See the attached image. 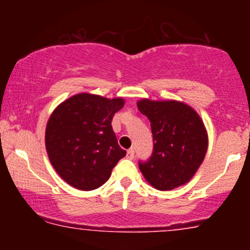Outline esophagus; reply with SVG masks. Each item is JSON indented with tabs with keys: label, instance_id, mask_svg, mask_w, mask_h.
Wrapping results in <instances>:
<instances>
[{
	"label": "esophagus",
	"instance_id": "34e87169",
	"mask_svg": "<svg viewBox=\"0 0 250 250\" xmlns=\"http://www.w3.org/2000/svg\"><path fill=\"white\" fill-rule=\"evenodd\" d=\"M127 157L129 160H133L134 159V149H128L127 150Z\"/></svg>",
	"mask_w": 250,
	"mask_h": 250
}]
</instances>
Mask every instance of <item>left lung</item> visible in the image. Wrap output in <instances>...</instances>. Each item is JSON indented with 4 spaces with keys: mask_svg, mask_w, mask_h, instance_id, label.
<instances>
[{
    "mask_svg": "<svg viewBox=\"0 0 250 250\" xmlns=\"http://www.w3.org/2000/svg\"><path fill=\"white\" fill-rule=\"evenodd\" d=\"M148 117L154 139V151L140 170L149 185L159 190H171L189 182L202 165L208 149V133L194 108L176 100L137 101Z\"/></svg>",
    "mask_w": 250,
    "mask_h": 250,
    "instance_id": "8db88e82",
    "label": "left lung"
}]
</instances>
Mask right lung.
Returning <instances> with one entry per match:
<instances>
[{
    "label": "right lung",
    "instance_id": "1",
    "mask_svg": "<svg viewBox=\"0 0 250 250\" xmlns=\"http://www.w3.org/2000/svg\"><path fill=\"white\" fill-rule=\"evenodd\" d=\"M123 105L122 97L80 93L54 109L45 127V149L56 173L71 187H101L125 156L111 127Z\"/></svg>",
    "mask_w": 250,
    "mask_h": 250
}]
</instances>
